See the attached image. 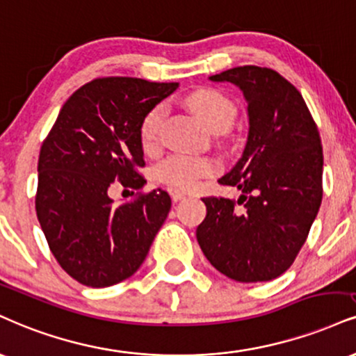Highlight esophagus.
<instances>
[{
  "instance_id": "1",
  "label": "esophagus",
  "mask_w": 356,
  "mask_h": 356,
  "mask_svg": "<svg viewBox=\"0 0 356 356\" xmlns=\"http://www.w3.org/2000/svg\"><path fill=\"white\" fill-rule=\"evenodd\" d=\"M169 194H170V197H172L174 202H179V200L186 199V192H184L182 189H177V187H170Z\"/></svg>"
}]
</instances>
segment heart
<instances>
[{"mask_svg": "<svg viewBox=\"0 0 356 356\" xmlns=\"http://www.w3.org/2000/svg\"><path fill=\"white\" fill-rule=\"evenodd\" d=\"M186 102L212 132L219 129L225 131L235 118L234 102L216 89H197L187 96ZM162 114L164 111L161 106L154 108L140 124V140L145 149H151L156 144ZM212 170L213 164L205 157L174 154L162 161L159 165H156L154 179L157 182L167 184V186L187 189V187H194L200 177L211 174Z\"/></svg>", "mask_w": 356, "mask_h": 356, "instance_id": "obj_1", "label": "heart"}]
</instances>
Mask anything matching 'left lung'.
<instances>
[{
    "instance_id": "left-lung-1",
    "label": "left lung",
    "mask_w": 356,
    "mask_h": 356,
    "mask_svg": "<svg viewBox=\"0 0 356 356\" xmlns=\"http://www.w3.org/2000/svg\"><path fill=\"white\" fill-rule=\"evenodd\" d=\"M232 83L247 102L242 156L219 179L241 197H207L197 242L212 267L235 282L282 275L322 204V140L302 94L277 71L241 66L209 78ZM242 204V208H237Z\"/></svg>"
}]
</instances>
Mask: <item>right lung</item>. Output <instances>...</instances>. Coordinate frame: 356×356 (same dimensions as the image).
Wrapping results in <instances>:
<instances>
[{"label":"right lung","instance_id":"add662e5","mask_svg":"<svg viewBox=\"0 0 356 356\" xmlns=\"http://www.w3.org/2000/svg\"><path fill=\"white\" fill-rule=\"evenodd\" d=\"M177 83L102 78L64 102L38 162L36 213L51 252L86 286H111L134 275L170 211L164 191L114 205L119 181L143 189L140 124Z\"/></svg>","mask_w":356,"mask_h":356}]
</instances>
